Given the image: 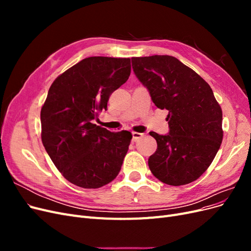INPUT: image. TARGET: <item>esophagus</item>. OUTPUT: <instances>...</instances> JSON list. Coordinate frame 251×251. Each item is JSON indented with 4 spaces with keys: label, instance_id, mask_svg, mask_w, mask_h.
<instances>
[{
    "label": "esophagus",
    "instance_id": "1",
    "mask_svg": "<svg viewBox=\"0 0 251 251\" xmlns=\"http://www.w3.org/2000/svg\"><path fill=\"white\" fill-rule=\"evenodd\" d=\"M132 135H133V141H137L138 139L143 137V134L138 133V132H133Z\"/></svg>",
    "mask_w": 251,
    "mask_h": 251
}]
</instances>
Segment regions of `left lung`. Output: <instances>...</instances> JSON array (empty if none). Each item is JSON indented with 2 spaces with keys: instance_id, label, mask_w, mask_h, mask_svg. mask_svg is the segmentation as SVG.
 <instances>
[{
  "instance_id": "obj_1",
  "label": "left lung",
  "mask_w": 251,
  "mask_h": 251,
  "mask_svg": "<svg viewBox=\"0 0 251 251\" xmlns=\"http://www.w3.org/2000/svg\"><path fill=\"white\" fill-rule=\"evenodd\" d=\"M132 67L156 107L169 111V134L150 133L157 141L149 158L151 174L169 185L191 183L208 169L222 143V110L214 92L174 56L132 57Z\"/></svg>"
}]
</instances>
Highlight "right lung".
Instances as JSON below:
<instances>
[{
	"mask_svg": "<svg viewBox=\"0 0 251 251\" xmlns=\"http://www.w3.org/2000/svg\"><path fill=\"white\" fill-rule=\"evenodd\" d=\"M130 58L92 56L53 81L42 107V141L52 162L71 183L98 188L117 177L132 134L92 124L110 95L127 80Z\"/></svg>",
	"mask_w": 251,
	"mask_h": 251,
	"instance_id": "1",
	"label": "right lung"
}]
</instances>
